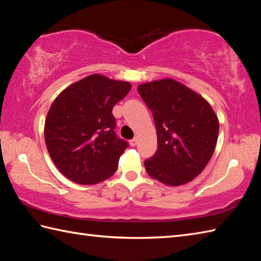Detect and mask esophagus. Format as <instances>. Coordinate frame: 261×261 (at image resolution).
<instances>
[{
  "instance_id": "obj_1",
  "label": "esophagus",
  "mask_w": 261,
  "mask_h": 261,
  "mask_svg": "<svg viewBox=\"0 0 261 261\" xmlns=\"http://www.w3.org/2000/svg\"><path fill=\"white\" fill-rule=\"evenodd\" d=\"M129 142H130V146H131V147H135V146H137L138 139H137V138H134V139H131Z\"/></svg>"
}]
</instances>
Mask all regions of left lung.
<instances>
[{"label": "left lung", "instance_id": "obj_1", "mask_svg": "<svg viewBox=\"0 0 261 261\" xmlns=\"http://www.w3.org/2000/svg\"><path fill=\"white\" fill-rule=\"evenodd\" d=\"M151 110L158 148L145 160L149 176L169 186L193 180L206 167L219 136V120L211 105L191 88L171 79L138 86Z\"/></svg>", "mask_w": 261, "mask_h": 261}]
</instances>
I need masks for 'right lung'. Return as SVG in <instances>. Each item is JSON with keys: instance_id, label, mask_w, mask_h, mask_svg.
I'll list each match as a JSON object with an SVG mask.
<instances>
[{"instance_id": "right-lung-1", "label": "right lung", "mask_w": 261, "mask_h": 261, "mask_svg": "<svg viewBox=\"0 0 261 261\" xmlns=\"http://www.w3.org/2000/svg\"><path fill=\"white\" fill-rule=\"evenodd\" d=\"M130 90V83L93 74L65 88L51 104L46 146L54 164L71 181L97 184L118 169L129 145L115 134L112 110Z\"/></svg>"}]
</instances>
